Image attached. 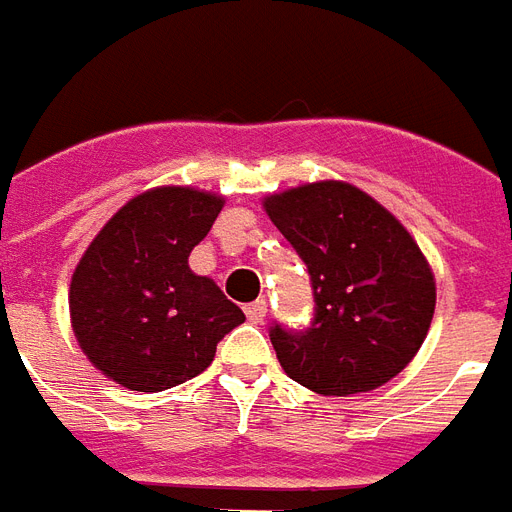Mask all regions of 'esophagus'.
<instances>
[{
  "mask_svg": "<svg viewBox=\"0 0 512 512\" xmlns=\"http://www.w3.org/2000/svg\"><path fill=\"white\" fill-rule=\"evenodd\" d=\"M245 316H248V322L259 324L264 322V316H267V302L256 300L251 305H245Z\"/></svg>",
  "mask_w": 512,
  "mask_h": 512,
  "instance_id": "34e87169",
  "label": "esophagus"
}]
</instances>
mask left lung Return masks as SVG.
Returning <instances> with one entry per match:
<instances>
[{
    "label": "left lung",
    "instance_id": "8db88e82",
    "mask_svg": "<svg viewBox=\"0 0 512 512\" xmlns=\"http://www.w3.org/2000/svg\"><path fill=\"white\" fill-rule=\"evenodd\" d=\"M264 210L292 242L313 286V322L270 341L294 382L319 395L368 393L423 346L436 305L434 272L401 220L349 182L272 193Z\"/></svg>",
    "mask_w": 512,
    "mask_h": 512
}]
</instances>
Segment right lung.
<instances>
[{"mask_svg":"<svg viewBox=\"0 0 512 512\" xmlns=\"http://www.w3.org/2000/svg\"><path fill=\"white\" fill-rule=\"evenodd\" d=\"M223 210L196 188L130 199L78 261L70 322L89 363L128 390L160 393L199 376L218 341L245 322L215 281L188 267Z\"/></svg>","mask_w":512,"mask_h":512,"instance_id":"add662e5","label":"right lung"}]
</instances>
